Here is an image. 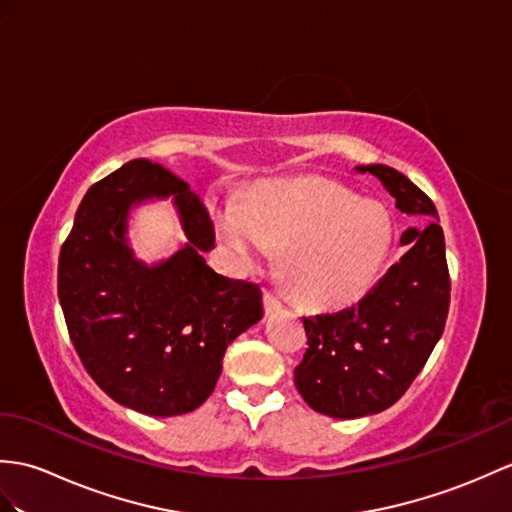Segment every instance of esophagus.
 I'll return each mask as SVG.
<instances>
[{"instance_id":"esophagus-1","label":"esophagus","mask_w":512,"mask_h":512,"mask_svg":"<svg viewBox=\"0 0 512 512\" xmlns=\"http://www.w3.org/2000/svg\"><path fill=\"white\" fill-rule=\"evenodd\" d=\"M264 307H266V314H275L281 310L283 303L279 296H275L272 292H264Z\"/></svg>"}]
</instances>
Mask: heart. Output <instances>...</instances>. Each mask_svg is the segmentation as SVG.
Here are the masks:
<instances>
[{"instance_id": "obj_1", "label": "heart", "mask_w": 512, "mask_h": 512, "mask_svg": "<svg viewBox=\"0 0 512 512\" xmlns=\"http://www.w3.org/2000/svg\"><path fill=\"white\" fill-rule=\"evenodd\" d=\"M213 227L240 268H259L283 253L285 275L303 299L342 305L364 294L392 240L388 211L325 178L266 187L244 202L213 207Z\"/></svg>"}]
</instances>
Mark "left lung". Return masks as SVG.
Returning a JSON list of instances; mask_svg holds the SVG:
<instances>
[{"label": "left lung", "mask_w": 512, "mask_h": 512, "mask_svg": "<svg viewBox=\"0 0 512 512\" xmlns=\"http://www.w3.org/2000/svg\"><path fill=\"white\" fill-rule=\"evenodd\" d=\"M373 174L406 216L438 220L434 202L388 165ZM410 246L373 290L347 310L303 318L307 347L294 384L307 406L334 419H360L390 408L421 373L441 340L449 310L445 237L436 222L408 229Z\"/></svg>", "instance_id": "obj_1"}]
</instances>
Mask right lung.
Returning a JSON list of instances; mask_svg holds the SVG:
<instances>
[{
	"mask_svg": "<svg viewBox=\"0 0 512 512\" xmlns=\"http://www.w3.org/2000/svg\"><path fill=\"white\" fill-rule=\"evenodd\" d=\"M172 197L186 244L146 265L127 240V218ZM213 222L189 185L135 159L89 187L58 257V299L71 342L106 395L150 417L192 412L216 388L229 344L264 316L255 283L218 275L205 253Z\"/></svg>",
	"mask_w": 512,
	"mask_h": 512,
	"instance_id": "obj_1",
	"label": "right lung"
}]
</instances>
